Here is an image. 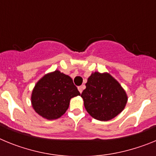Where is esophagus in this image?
I'll return each mask as SVG.
<instances>
[{"mask_svg":"<svg viewBox=\"0 0 156 156\" xmlns=\"http://www.w3.org/2000/svg\"><path fill=\"white\" fill-rule=\"evenodd\" d=\"M83 88H84V87H83V86H80V87H78V90H79L80 93H82L83 90Z\"/></svg>","mask_w":156,"mask_h":156,"instance_id":"1","label":"esophagus"}]
</instances>
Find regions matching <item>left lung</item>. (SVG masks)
I'll use <instances>...</instances> for the list:
<instances>
[{
	"label": "left lung",
	"instance_id": "obj_1",
	"mask_svg": "<svg viewBox=\"0 0 156 156\" xmlns=\"http://www.w3.org/2000/svg\"><path fill=\"white\" fill-rule=\"evenodd\" d=\"M81 97L87 112L101 121L113 119L123 110L127 96L121 85L108 73L95 72L87 80Z\"/></svg>",
	"mask_w": 156,
	"mask_h": 156
}]
</instances>
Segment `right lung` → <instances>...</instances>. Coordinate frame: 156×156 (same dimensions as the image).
<instances>
[{"instance_id":"add662e5","label":"right lung","mask_w":156,"mask_h":156,"mask_svg":"<svg viewBox=\"0 0 156 156\" xmlns=\"http://www.w3.org/2000/svg\"><path fill=\"white\" fill-rule=\"evenodd\" d=\"M80 94L73 80L56 70L37 82L32 93V105L44 118L55 119L68 109L70 99Z\"/></svg>"}]
</instances>
